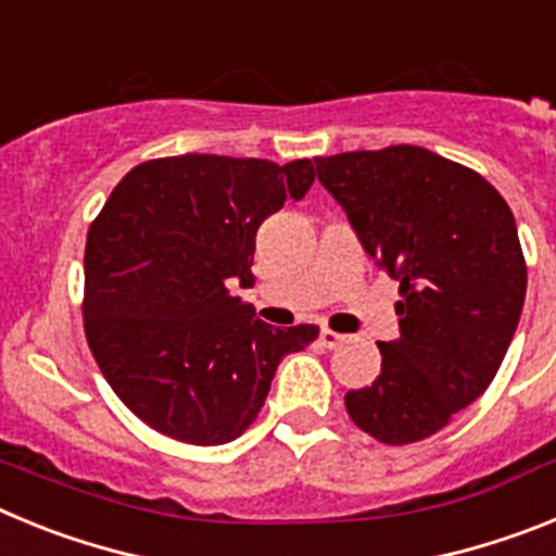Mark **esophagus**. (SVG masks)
I'll return each mask as SVG.
<instances>
[{
  "instance_id": "1",
  "label": "esophagus",
  "mask_w": 556,
  "mask_h": 556,
  "mask_svg": "<svg viewBox=\"0 0 556 556\" xmlns=\"http://www.w3.org/2000/svg\"><path fill=\"white\" fill-rule=\"evenodd\" d=\"M345 333H337V331H331V328H323L320 331V342L326 348H339L342 345V342H345Z\"/></svg>"
}]
</instances>
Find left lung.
<instances>
[{
  "instance_id": "obj_1",
  "label": "left lung",
  "mask_w": 556,
  "mask_h": 556,
  "mask_svg": "<svg viewBox=\"0 0 556 556\" xmlns=\"http://www.w3.org/2000/svg\"><path fill=\"white\" fill-rule=\"evenodd\" d=\"M358 242L401 281V337L378 342L381 372L345 395L353 424L387 445L426 440L498 372L527 298L509 205L473 169L424 150L314 159Z\"/></svg>"
}]
</instances>
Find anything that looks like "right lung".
<instances>
[{
    "label": "right lung",
    "instance_id": "1",
    "mask_svg": "<svg viewBox=\"0 0 556 556\" xmlns=\"http://www.w3.org/2000/svg\"><path fill=\"white\" fill-rule=\"evenodd\" d=\"M314 184L308 159L186 152L132 166L86 239V337L132 415L191 445L236 440L287 353L320 328H275L230 294L253 283L255 230Z\"/></svg>",
    "mask_w": 556,
    "mask_h": 556
}]
</instances>
